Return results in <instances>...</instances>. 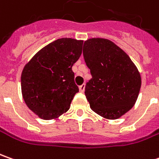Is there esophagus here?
<instances>
[{"label":"esophagus","instance_id":"obj_1","mask_svg":"<svg viewBox=\"0 0 159 159\" xmlns=\"http://www.w3.org/2000/svg\"><path fill=\"white\" fill-rule=\"evenodd\" d=\"M84 89H85V84H84L80 85V86H79L80 92H84Z\"/></svg>","mask_w":159,"mask_h":159}]
</instances>
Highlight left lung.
<instances>
[{
    "instance_id": "8db88e82",
    "label": "left lung",
    "mask_w": 159,
    "mask_h": 159,
    "mask_svg": "<svg viewBox=\"0 0 159 159\" xmlns=\"http://www.w3.org/2000/svg\"><path fill=\"white\" fill-rule=\"evenodd\" d=\"M84 58L92 78L85 96L92 111L108 120L121 117L134 107L142 79L139 71L121 48L107 39H89Z\"/></svg>"
}]
</instances>
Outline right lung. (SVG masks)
<instances>
[{
	"label": "right lung",
	"mask_w": 159,
	"mask_h": 159,
	"mask_svg": "<svg viewBox=\"0 0 159 159\" xmlns=\"http://www.w3.org/2000/svg\"><path fill=\"white\" fill-rule=\"evenodd\" d=\"M83 42L70 38L59 39L39 50L23 69L24 100L43 120L56 119L67 112L79 91L72 66L81 56Z\"/></svg>",
	"instance_id": "add662e5"
}]
</instances>
